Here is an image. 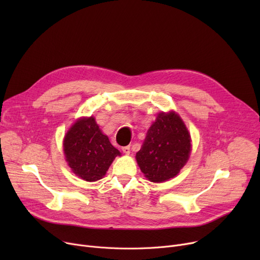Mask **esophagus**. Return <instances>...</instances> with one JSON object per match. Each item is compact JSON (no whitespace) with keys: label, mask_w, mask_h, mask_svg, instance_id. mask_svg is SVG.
<instances>
[{"label":"esophagus","mask_w":260,"mask_h":260,"mask_svg":"<svg viewBox=\"0 0 260 260\" xmlns=\"http://www.w3.org/2000/svg\"><path fill=\"white\" fill-rule=\"evenodd\" d=\"M122 151H123V153H124V154L128 155V154L131 153V146H129V145H126V146H123V147H122Z\"/></svg>","instance_id":"obj_1"}]
</instances>
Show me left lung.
Wrapping results in <instances>:
<instances>
[{
    "instance_id": "obj_1",
    "label": "left lung",
    "mask_w": 260,
    "mask_h": 260,
    "mask_svg": "<svg viewBox=\"0 0 260 260\" xmlns=\"http://www.w3.org/2000/svg\"><path fill=\"white\" fill-rule=\"evenodd\" d=\"M190 147V136L180 116L175 112L159 113L136 160L149 181L163 182L179 174Z\"/></svg>"
}]
</instances>
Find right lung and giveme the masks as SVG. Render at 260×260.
I'll return each mask as SVG.
<instances>
[{"instance_id": "obj_1", "label": "right lung", "mask_w": 260, "mask_h": 260, "mask_svg": "<svg viewBox=\"0 0 260 260\" xmlns=\"http://www.w3.org/2000/svg\"><path fill=\"white\" fill-rule=\"evenodd\" d=\"M64 155L72 171L85 181L102 179L120 152L109 142L94 118H80L66 133Z\"/></svg>"}]
</instances>
